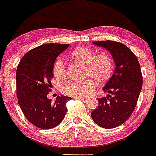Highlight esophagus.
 Wrapping results in <instances>:
<instances>
[{"label":"esophagus","instance_id":"1","mask_svg":"<svg viewBox=\"0 0 156 156\" xmlns=\"http://www.w3.org/2000/svg\"><path fill=\"white\" fill-rule=\"evenodd\" d=\"M75 98H76V99L81 100V101H88V98H83V97H75Z\"/></svg>","mask_w":156,"mask_h":156}]
</instances>
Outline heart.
Masks as SVG:
<instances>
[{"label": "heart", "instance_id": "obj_1", "mask_svg": "<svg viewBox=\"0 0 156 156\" xmlns=\"http://www.w3.org/2000/svg\"><path fill=\"white\" fill-rule=\"evenodd\" d=\"M72 57L86 65V76H90L84 80H70L62 88L63 93L72 97H88L96 87V80L99 83L106 80L113 69V61L109 55L98 53L85 47H77L72 52ZM57 80L65 79L67 76L65 63L63 58L55 59L52 69Z\"/></svg>", "mask_w": 156, "mask_h": 156}]
</instances>
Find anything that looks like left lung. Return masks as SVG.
Here are the masks:
<instances>
[{"instance_id": "8db88e82", "label": "left lung", "mask_w": 156, "mask_h": 156, "mask_svg": "<svg viewBox=\"0 0 156 156\" xmlns=\"http://www.w3.org/2000/svg\"><path fill=\"white\" fill-rule=\"evenodd\" d=\"M93 43L110 52L115 68L102 88L111 95L98 99L99 105L91 116L99 126L112 129L125 122L136 106L143 86L141 69L137 57L126 45L109 40Z\"/></svg>"}]
</instances>
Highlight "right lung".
<instances>
[{
	"instance_id": "right-lung-1",
	"label": "right lung",
	"mask_w": 156,
	"mask_h": 156,
	"mask_svg": "<svg viewBox=\"0 0 156 156\" xmlns=\"http://www.w3.org/2000/svg\"><path fill=\"white\" fill-rule=\"evenodd\" d=\"M69 44L47 43L25 55L16 72L18 104L27 120L41 129H51L59 124L67 112L70 97L58 96L55 102L47 98L52 87L53 65Z\"/></svg>"
}]
</instances>
